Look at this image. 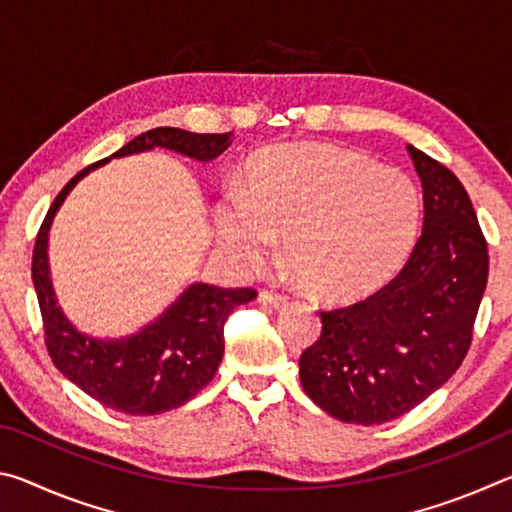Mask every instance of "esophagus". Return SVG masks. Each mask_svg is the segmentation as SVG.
<instances>
[{"label": "esophagus", "instance_id": "1", "mask_svg": "<svg viewBox=\"0 0 512 512\" xmlns=\"http://www.w3.org/2000/svg\"><path fill=\"white\" fill-rule=\"evenodd\" d=\"M259 302H264V305L273 307V309H280L289 302V298L284 296V293H275V291H268L264 289L262 293H259Z\"/></svg>", "mask_w": 512, "mask_h": 512}]
</instances>
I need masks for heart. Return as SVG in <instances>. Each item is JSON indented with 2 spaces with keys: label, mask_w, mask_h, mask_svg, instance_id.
<instances>
[{
  "label": "heart",
  "mask_w": 512,
  "mask_h": 512,
  "mask_svg": "<svg viewBox=\"0 0 512 512\" xmlns=\"http://www.w3.org/2000/svg\"><path fill=\"white\" fill-rule=\"evenodd\" d=\"M422 198L409 173L336 144H282L250 164V189L223 198L221 244L259 268L284 239L298 280L325 300L379 289L409 257Z\"/></svg>",
  "instance_id": "heart-1"
}]
</instances>
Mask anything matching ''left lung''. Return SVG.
Segmentation results:
<instances>
[{
  "label": "left lung",
  "instance_id": "8db88e82",
  "mask_svg": "<svg viewBox=\"0 0 512 512\" xmlns=\"http://www.w3.org/2000/svg\"><path fill=\"white\" fill-rule=\"evenodd\" d=\"M422 180L424 228L386 287L320 311L323 329L300 357V384L320 409L352 424L409 413L461 368L488 284V244L452 171L406 146Z\"/></svg>",
  "mask_w": 512,
  "mask_h": 512
}]
</instances>
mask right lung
<instances>
[{"label":"right lung","mask_w":512,"mask_h":512,"mask_svg":"<svg viewBox=\"0 0 512 512\" xmlns=\"http://www.w3.org/2000/svg\"><path fill=\"white\" fill-rule=\"evenodd\" d=\"M230 142L232 133L201 135L162 126L137 135L110 158H124L160 146L210 162L228 149ZM110 158L76 173L51 203L33 246V287L38 293L45 345L54 366L108 409L126 415H158L178 409L210 384L223 357L225 320L237 305L257 298V291L250 287L221 289L196 282L142 332L115 341L81 334L56 305L47 259L49 228L72 187Z\"/></svg>","instance_id":"right-lung-1"}]
</instances>
